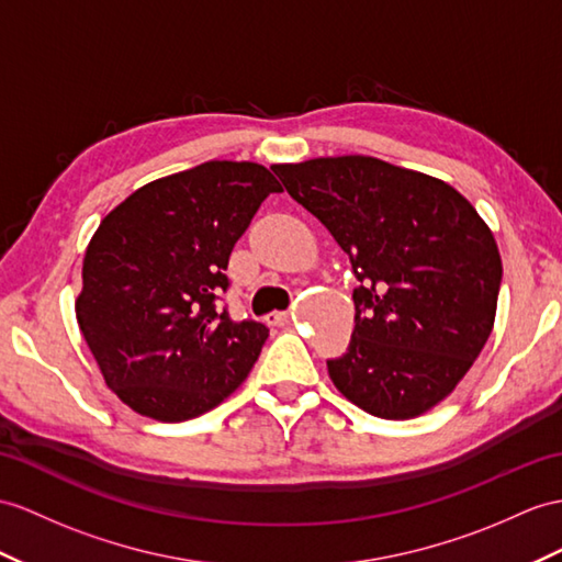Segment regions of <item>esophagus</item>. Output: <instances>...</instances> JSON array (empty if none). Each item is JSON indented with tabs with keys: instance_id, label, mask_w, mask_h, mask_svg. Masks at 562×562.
<instances>
[{
	"instance_id": "esophagus-1",
	"label": "esophagus",
	"mask_w": 562,
	"mask_h": 562,
	"mask_svg": "<svg viewBox=\"0 0 562 562\" xmlns=\"http://www.w3.org/2000/svg\"><path fill=\"white\" fill-rule=\"evenodd\" d=\"M289 319H291V314H289V312H271L269 317H267V322H269V324H273V326H283V324H289Z\"/></svg>"
}]
</instances>
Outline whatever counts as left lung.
Instances as JSON below:
<instances>
[{
	"label": "left lung",
	"mask_w": 562,
	"mask_h": 562,
	"mask_svg": "<svg viewBox=\"0 0 562 562\" xmlns=\"http://www.w3.org/2000/svg\"><path fill=\"white\" fill-rule=\"evenodd\" d=\"M289 195L350 257L355 328L326 360L364 413L409 419L439 405L482 352L503 265L484 218L439 178L376 157L273 164Z\"/></svg>",
	"instance_id": "obj_1"
}]
</instances>
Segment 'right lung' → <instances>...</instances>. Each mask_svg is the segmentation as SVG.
I'll list each match as a JSON object with an SVG mask.
<instances>
[{
    "label": "right lung",
    "instance_id": "1",
    "mask_svg": "<svg viewBox=\"0 0 562 562\" xmlns=\"http://www.w3.org/2000/svg\"><path fill=\"white\" fill-rule=\"evenodd\" d=\"M281 186L255 161H204L109 212L86 250L76 319L121 403L159 422L210 413L262 352L269 328L234 322L228 257Z\"/></svg>",
    "mask_w": 562,
    "mask_h": 562
}]
</instances>
